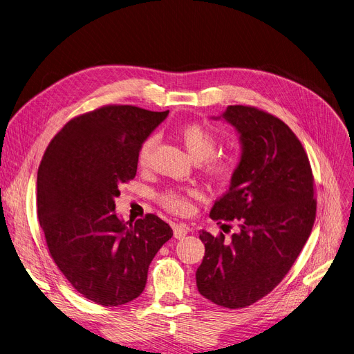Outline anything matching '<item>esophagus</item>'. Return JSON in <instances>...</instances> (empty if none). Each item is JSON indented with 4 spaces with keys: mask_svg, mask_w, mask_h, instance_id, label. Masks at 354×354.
I'll list each match as a JSON object with an SVG mask.
<instances>
[{
    "mask_svg": "<svg viewBox=\"0 0 354 354\" xmlns=\"http://www.w3.org/2000/svg\"><path fill=\"white\" fill-rule=\"evenodd\" d=\"M187 234V227L183 226V224H174V236L175 239L180 240Z\"/></svg>",
    "mask_w": 354,
    "mask_h": 354,
    "instance_id": "34e87169",
    "label": "esophagus"
}]
</instances>
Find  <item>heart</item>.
Here are the masks:
<instances>
[{"label": "heart", "mask_w": 354, "mask_h": 354, "mask_svg": "<svg viewBox=\"0 0 354 354\" xmlns=\"http://www.w3.org/2000/svg\"><path fill=\"white\" fill-rule=\"evenodd\" d=\"M179 138L187 152L196 160H202L201 169L217 183L229 182L237 169V155L232 151L216 152L218 137L214 128L205 122H190L180 128ZM155 137H148L140 147L137 162L140 168L149 165L151 152L155 147ZM198 196L195 189H168L158 196L159 205L175 214L190 212V199Z\"/></svg>", "instance_id": "heart-1"}]
</instances>
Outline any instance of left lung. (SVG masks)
<instances>
[{
  "instance_id": "left-lung-1",
  "label": "left lung",
  "mask_w": 354,
  "mask_h": 354,
  "mask_svg": "<svg viewBox=\"0 0 354 354\" xmlns=\"http://www.w3.org/2000/svg\"><path fill=\"white\" fill-rule=\"evenodd\" d=\"M223 118L236 127L243 153L210 217L234 221L237 233L227 240L201 232L196 285L210 302L240 309L268 295L297 261L316 217L315 179L301 141L278 117L229 106Z\"/></svg>"
}]
</instances>
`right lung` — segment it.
I'll use <instances>...</instances> for the list:
<instances>
[{
  "label": "right lung",
  "mask_w": 354,
  "mask_h": 354,
  "mask_svg": "<svg viewBox=\"0 0 354 354\" xmlns=\"http://www.w3.org/2000/svg\"><path fill=\"white\" fill-rule=\"evenodd\" d=\"M167 111L109 104L72 118L49 142L38 169V218L49 254L79 294L103 306L131 302L172 236L148 213L115 214L118 186L136 178L141 144Z\"/></svg>",
  "instance_id": "add662e5"
}]
</instances>
